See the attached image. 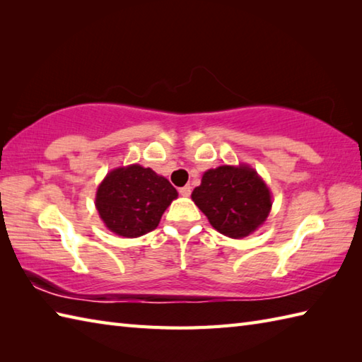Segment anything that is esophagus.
<instances>
[{
    "label": "esophagus",
    "instance_id": "esophagus-1",
    "mask_svg": "<svg viewBox=\"0 0 362 362\" xmlns=\"http://www.w3.org/2000/svg\"><path fill=\"white\" fill-rule=\"evenodd\" d=\"M179 193H180V196H183V197H188V196L191 194V187H189V185L182 187V188L179 189Z\"/></svg>",
    "mask_w": 362,
    "mask_h": 362
}]
</instances>
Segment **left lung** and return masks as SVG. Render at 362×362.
Instances as JSON below:
<instances>
[{
  "label": "left lung",
  "instance_id": "obj_1",
  "mask_svg": "<svg viewBox=\"0 0 362 362\" xmlns=\"http://www.w3.org/2000/svg\"><path fill=\"white\" fill-rule=\"evenodd\" d=\"M191 199L219 233L235 240L264 224L272 206L271 191L247 165L209 169Z\"/></svg>",
  "mask_w": 362,
  "mask_h": 362
}]
</instances>
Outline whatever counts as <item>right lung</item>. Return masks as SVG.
<instances>
[{"label":"right lung","mask_w":362,"mask_h":362,"mask_svg":"<svg viewBox=\"0 0 362 362\" xmlns=\"http://www.w3.org/2000/svg\"><path fill=\"white\" fill-rule=\"evenodd\" d=\"M177 189L151 168L130 165L105 175L96 191V210L110 232L136 238L157 228Z\"/></svg>","instance_id":"obj_1"}]
</instances>
